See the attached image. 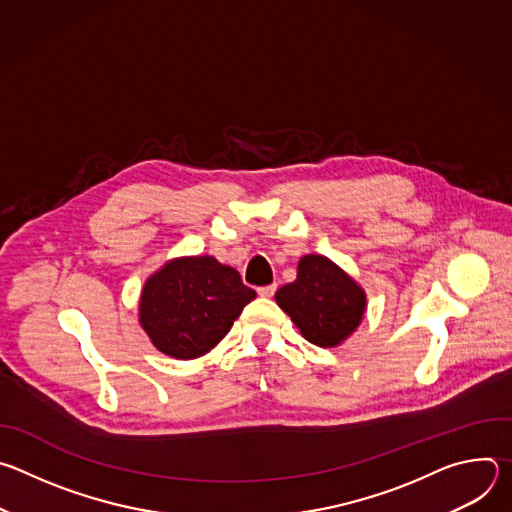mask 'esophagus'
<instances>
[{"instance_id":"obj_1","label":"esophagus","mask_w":512,"mask_h":512,"mask_svg":"<svg viewBox=\"0 0 512 512\" xmlns=\"http://www.w3.org/2000/svg\"><path fill=\"white\" fill-rule=\"evenodd\" d=\"M275 289H277V285H275V283H271V285H263V287H259V289H257V294H259L261 298H271V296L275 294Z\"/></svg>"}]
</instances>
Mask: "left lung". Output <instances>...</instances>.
I'll return each mask as SVG.
<instances>
[{
  "instance_id": "1",
  "label": "left lung",
  "mask_w": 512,
  "mask_h": 512,
  "mask_svg": "<svg viewBox=\"0 0 512 512\" xmlns=\"http://www.w3.org/2000/svg\"><path fill=\"white\" fill-rule=\"evenodd\" d=\"M275 302L306 340L324 348L344 342L367 310L364 289L324 255H304L296 281L279 287Z\"/></svg>"
}]
</instances>
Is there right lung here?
Returning <instances> with one entry per match:
<instances>
[{
    "label": "right lung",
    "instance_id": "obj_1",
    "mask_svg": "<svg viewBox=\"0 0 512 512\" xmlns=\"http://www.w3.org/2000/svg\"><path fill=\"white\" fill-rule=\"evenodd\" d=\"M255 296L237 269L214 257H178L145 281L139 324L160 352L190 360L221 342Z\"/></svg>",
    "mask_w": 512,
    "mask_h": 512
}]
</instances>
